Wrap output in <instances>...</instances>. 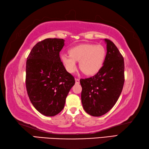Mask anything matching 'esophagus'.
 I'll return each mask as SVG.
<instances>
[{"label":"esophagus","mask_w":149,"mask_h":149,"mask_svg":"<svg viewBox=\"0 0 149 149\" xmlns=\"http://www.w3.org/2000/svg\"><path fill=\"white\" fill-rule=\"evenodd\" d=\"M75 83L79 84V79H78V78H75Z\"/></svg>","instance_id":"esophagus-1"}]
</instances>
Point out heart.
I'll return each instance as SVG.
<instances>
[{
  "instance_id": "obj_1",
  "label": "heart",
  "mask_w": 149,
  "mask_h": 149,
  "mask_svg": "<svg viewBox=\"0 0 149 149\" xmlns=\"http://www.w3.org/2000/svg\"><path fill=\"white\" fill-rule=\"evenodd\" d=\"M69 54H63L61 56L68 72L72 74L76 71V61H79L80 69L86 75H93L103 66L106 57V49L100 44H84L70 49Z\"/></svg>"
}]
</instances>
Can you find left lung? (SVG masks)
Returning <instances> with one entry per match:
<instances>
[{
	"label": "left lung",
	"instance_id": "obj_1",
	"mask_svg": "<svg viewBox=\"0 0 149 149\" xmlns=\"http://www.w3.org/2000/svg\"><path fill=\"white\" fill-rule=\"evenodd\" d=\"M104 65L93 77L81 79L83 109L93 117H100L114 106L123 91L124 62L113 42L108 39Z\"/></svg>",
	"mask_w": 149,
	"mask_h": 149
}]
</instances>
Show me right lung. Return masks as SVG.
<instances>
[{
    "label": "right lung",
    "mask_w": 149,
    "mask_h": 149,
    "mask_svg": "<svg viewBox=\"0 0 149 149\" xmlns=\"http://www.w3.org/2000/svg\"><path fill=\"white\" fill-rule=\"evenodd\" d=\"M60 38H47L34 45L26 63V88L32 104L42 115L53 117L63 109L75 79L66 71L59 53Z\"/></svg>",
    "instance_id": "right-lung-1"
}]
</instances>
